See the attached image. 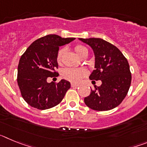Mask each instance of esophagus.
I'll use <instances>...</instances> for the list:
<instances>
[{
  "mask_svg": "<svg viewBox=\"0 0 147 147\" xmlns=\"http://www.w3.org/2000/svg\"><path fill=\"white\" fill-rule=\"evenodd\" d=\"M80 85H77V84H74V83H71V87L72 88H77V87H79Z\"/></svg>",
  "mask_w": 147,
  "mask_h": 147,
  "instance_id": "34e87169",
  "label": "esophagus"
}]
</instances>
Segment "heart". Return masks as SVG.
<instances>
[{"instance_id": "b5f03b06", "label": "heart", "mask_w": 147, "mask_h": 147, "mask_svg": "<svg viewBox=\"0 0 147 147\" xmlns=\"http://www.w3.org/2000/svg\"><path fill=\"white\" fill-rule=\"evenodd\" d=\"M74 50L77 55L80 57H82L84 56L88 55V50L85 46L82 45H77L74 47ZM65 52V49L62 48L59 49L57 55V61L59 64L62 62V56ZM62 77L66 80L74 83H78L81 80L82 77L86 75V71L82 68H74V67H67L62 70Z\"/></svg>"}]
</instances>
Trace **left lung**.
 I'll use <instances>...</instances> for the list:
<instances>
[{"instance_id":"8db88e82","label":"left lung","mask_w":147,"mask_h":147,"mask_svg":"<svg viewBox=\"0 0 147 147\" xmlns=\"http://www.w3.org/2000/svg\"><path fill=\"white\" fill-rule=\"evenodd\" d=\"M80 40L89 45L95 54V70L89 78L102 82L85 97V105L98 111L112 110L121 103L130 87L132 75L128 61L116 46L102 39Z\"/></svg>"}]
</instances>
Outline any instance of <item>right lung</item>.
I'll use <instances>...</instances> for the list:
<instances>
[{
    "label": "right lung",
    "mask_w": 147,
    "mask_h": 147,
    "mask_svg": "<svg viewBox=\"0 0 147 147\" xmlns=\"http://www.w3.org/2000/svg\"><path fill=\"white\" fill-rule=\"evenodd\" d=\"M74 40V37L62 38L57 34L46 35L32 42L21 56L17 81L22 97L31 107L47 110L62 102L71 83L65 80L49 83L47 79L59 75L56 71L59 46Z\"/></svg>",
    "instance_id": "obj_1"
}]
</instances>
